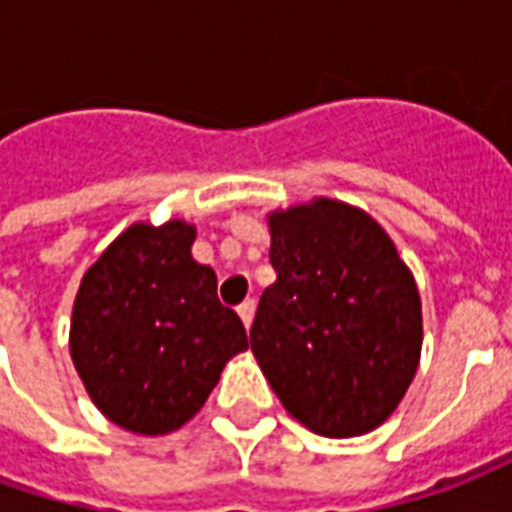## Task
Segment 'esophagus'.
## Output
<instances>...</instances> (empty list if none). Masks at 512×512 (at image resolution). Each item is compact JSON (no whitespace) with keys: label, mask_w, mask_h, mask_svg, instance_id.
I'll list each match as a JSON object with an SVG mask.
<instances>
[{"label":"esophagus","mask_w":512,"mask_h":512,"mask_svg":"<svg viewBox=\"0 0 512 512\" xmlns=\"http://www.w3.org/2000/svg\"><path fill=\"white\" fill-rule=\"evenodd\" d=\"M238 315H241V321H244V326L249 329L252 326V321H255V301L246 299L238 304Z\"/></svg>","instance_id":"1"}]
</instances>
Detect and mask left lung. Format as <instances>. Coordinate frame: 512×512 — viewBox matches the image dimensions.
Listing matches in <instances>:
<instances>
[{
    "mask_svg": "<svg viewBox=\"0 0 512 512\" xmlns=\"http://www.w3.org/2000/svg\"><path fill=\"white\" fill-rule=\"evenodd\" d=\"M268 233L277 282L249 332L263 376L312 433H370L417 373V282L384 227L348 202L318 197L268 213Z\"/></svg>",
    "mask_w": 512,
    "mask_h": 512,
    "instance_id": "left-lung-1",
    "label": "left lung"
}]
</instances>
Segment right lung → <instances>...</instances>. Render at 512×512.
<instances>
[{"instance_id": "right-lung-1", "label": "right lung", "mask_w": 512, "mask_h": 512, "mask_svg": "<svg viewBox=\"0 0 512 512\" xmlns=\"http://www.w3.org/2000/svg\"><path fill=\"white\" fill-rule=\"evenodd\" d=\"M194 224L136 222L82 277L71 359L106 419L142 436L186 425L249 348L241 318L216 296V274L191 257Z\"/></svg>"}]
</instances>
